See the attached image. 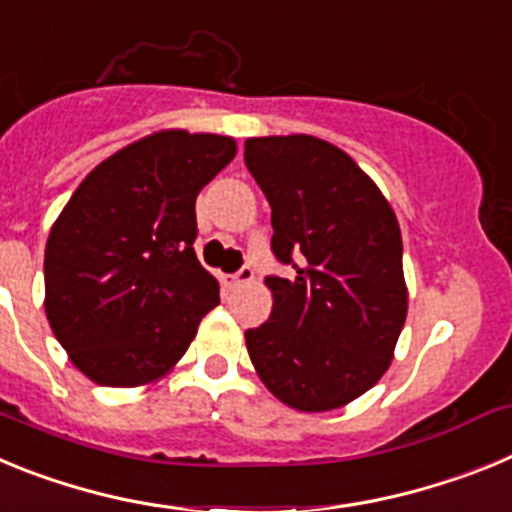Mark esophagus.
<instances>
[{"instance_id":"obj_1","label":"esophagus","mask_w":512,"mask_h":512,"mask_svg":"<svg viewBox=\"0 0 512 512\" xmlns=\"http://www.w3.org/2000/svg\"><path fill=\"white\" fill-rule=\"evenodd\" d=\"M251 282H253L251 266H243L241 271H235V274L225 277V284H228V287H241V284H251Z\"/></svg>"}]
</instances>
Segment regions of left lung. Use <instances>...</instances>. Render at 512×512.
<instances>
[{
  "label": "left lung",
  "mask_w": 512,
  "mask_h": 512,
  "mask_svg": "<svg viewBox=\"0 0 512 512\" xmlns=\"http://www.w3.org/2000/svg\"><path fill=\"white\" fill-rule=\"evenodd\" d=\"M246 166L271 205V248L289 279L269 277L274 307L246 330L271 395L325 413L372 390L408 318L395 210L354 158L315 135L246 140Z\"/></svg>",
  "instance_id": "obj_1"
}]
</instances>
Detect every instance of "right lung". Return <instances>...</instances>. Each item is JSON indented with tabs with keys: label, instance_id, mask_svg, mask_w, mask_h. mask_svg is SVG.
Instances as JSON below:
<instances>
[{
	"label": "right lung",
	"instance_id": "add662e5",
	"mask_svg": "<svg viewBox=\"0 0 512 512\" xmlns=\"http://www.w3.org/2000/svg\"><path fill=\"white\" fill-rule=\"evenodd\" d=\"M235 140L158 130L104 158L45 243V315L71 364L104 387L166 377L220 287L197 261L194 202Z\"/></svg>",
	"mask_w": 512,
	"mask_h": 512
}]
</instances>
